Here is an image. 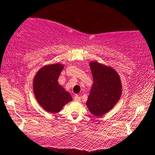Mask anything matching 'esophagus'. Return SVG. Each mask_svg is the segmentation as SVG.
<instances>
[{
	"instance_id": "1",
	"label": "esophagus",
	"mask_w": 155,
	"mask_h": 155,
	"mask_svg": "<svg viewBox=\"0 0 155 155\" xmlns=\"http://www.w3.org/2000/svg\"><path fill=\"white\" fill-rule=\"evenodd\" d=\"M74 100L76 101H80L81 97H80V96H79V95H75Z\"/></svg>"
}]
</instances>
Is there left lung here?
<instances>
[{
  "label": "left lung",
  "mask_w": 155,
  "mask_h": 155,
  "mask_svg": "<svg viewBox=\"0 0 155 155\" xmlns=\"http://www.w3.org/2000/svg\"><path fill=\"white\" fill-rule=\"evenodd\" d=\"M93 76L87 107L95 116H101L114 107L121 95V82L119 75L111 67L97 62L90 63Z\"/></svg>",
  "instance_id": "1"
}]
</instances>
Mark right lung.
Listing matches in <instances>:
<instances>
[{"instance_id":"right-lung-1","label":"right lung","mask_w":155,"mask_h":155,"mask_svg":"<svg viewBox=\"0 0 155 155\" xmlns=\"http://www.w3.org/2000/svg\"><path fill=\"white\" fill-rule=\"evenodd\" d=\"M62 69L61 64L45 66L35 76V96L39 104L48 112H59L66 104L72 101L71 95L58 82Z\"/></svg>"}]
</instances>
